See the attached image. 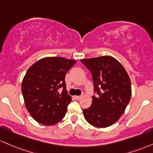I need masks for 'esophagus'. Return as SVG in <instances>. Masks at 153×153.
I'll use <instances>...</instances> for the list:
<instances>
[{
  "label": "esophagus",
  "instance_id": "esophagus-1",
  "mask_svg": "<svg viewBox=\"0 0 153 153\" xmlns=\"http://www.w3.org/2000/svg\"><path fill=\"white\" fill-rule=\"evenodd\" d=\"M81 97H82V96H74V98L76 99V100H79V99H81Z\"/></svg>",
  "mask_w": 153,
  "mask_h": 153
}]
</instances>
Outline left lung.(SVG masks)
<instances>
[{
	"label": "left lung",
	"instance_id": "obj_1",
	"mask_svg": "<svg viewBox=\"0 0 153 153\" xmlns=\"http://www.w3.org/2000/svg\"><path fill=\"white\" fill-rule=\"evenodd\" d=\"M92 75L94 90L89 108L83 110L86 121L97 128L108 127L121 118L131 95L130 78L119 61L111 56L81 59Z\"/></svg>",
	"mask_w": 153,
	"mask_h": 153
}]
</instances>
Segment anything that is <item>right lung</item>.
<instances>
[{"label": "right lung", "mask_w": 153, "mask_h": 153, "mask_svg": "<svg viewBox=\"0 0 153 153\" xmlns=\"http://www.w3.org/2000/svg\"><path fill=\"white\" fill-rule=\"evenodd\" d=\"M76 63L62 57H45L28 68L22 80V91L26 108L36 121L51 126L64 117L71 101L65 76ZM60 88L62 89L61 93Z\"/></svg>", "instance_id": "obj_1"}]
</instances>
